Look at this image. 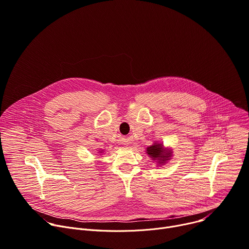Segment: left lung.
I'll list each match as a JSON object with an SVG mask.
<instances>
[{
	"label": "left lung",
	"instance_id": "8db88e82",
	"mask_svg": "<svg viewBox=\"0 0 249 249\" xmlns=\"http://www.w3.org/2000/svg\"><path fill=\"white\" fill-rule=\"evenodd\" d=\"M147 154L150 155L154 160H159L160 163H164L166 160H168L171 155L170 152H167L163 149L161 144H157V145L148 147Z\"/></svg>",
	"mask_w": 249,
	"mask_h": 249
}]
</instances>
